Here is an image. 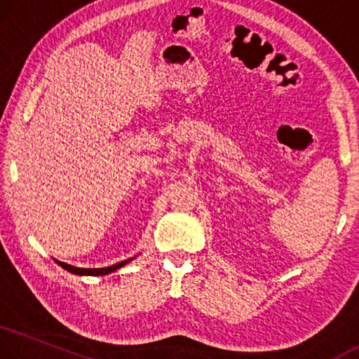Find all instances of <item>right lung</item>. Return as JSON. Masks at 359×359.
<instances>
[{
	"mask_svg": "<svg viewBox=\"0 0 359 359\" xmlns=\"http://www.w3.org/2000/svg\"><path fill=\"white\" fill-rule=\"evenodd\" d=\"M131 260H133V258H128V260L115 263V264H112V266H106V268H76V266H72V264H67V263H64V262H57V260H56V263L59 264V266H62L64 269H67V271L74 273V274H80V276H104V274H109V273L115 271V269L125 266V264L130 263Z\"/></svg>",
	"mask_w": 359,
	"mask_h": 359,
	"instance_id": "obj_1",
	"label": "right lung"
}]
</instances>
